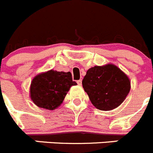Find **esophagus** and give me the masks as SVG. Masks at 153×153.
<instances>
[{
	"instance_id": "1",
	"label": "esophagus",
	"mask_w": 153,
	"mask_h": 153,
	"mask_svg": "<svg viewBox=\"0 0 153 153\" xmlns=\"http://www.w3.org/2000/svg\"><path fill=\"white\" fill-rule=\"evenodd\" d=\"M77 83H78V85H82V79L78 80V81H77Z\"/></svg>"
}]
</instances>
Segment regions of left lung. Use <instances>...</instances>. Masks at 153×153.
<instances>
[{"label": "left lung", "instance_id": "left-lung-1", "mask_svg": "<svg viewBox=\"0 0 153 153\" xmlns=\"http://www.w3.org/2000/svg\"><path fill=\"white\" fill-rule=\"evenodd\" d=\"M85 91L97 109L111 111L124 101L130 91V80L114 64L94 66L82 81Z\"/></svg>", "mask_w": 153, "mask_h": 153}]
</instances>
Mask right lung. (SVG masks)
<instances>
[{"label":"right lung","mask_w":153,"mask_h":153,"mask_svg":"<svg viewBox=\"0 0 153 153\" xmlns=\"http://www.w3.org/2000/svg\"><path fill=\"white\" fill-rule=\"evenodd\" d=\"M76 85L70 71L51 69L34 77L30 85V97L37 107L53 111L62 104L70 88Z\"/></svg>","instance_id":"obj_1"}]
</instances>
